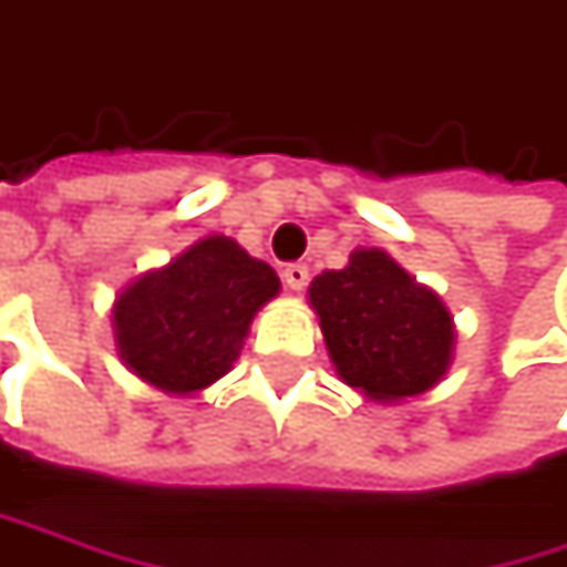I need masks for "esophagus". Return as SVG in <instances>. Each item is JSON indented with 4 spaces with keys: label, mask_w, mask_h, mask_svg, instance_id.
Listing matches in <instances>:
<instances>
[{
    "label": "esophagus",
    "mask_w": 567,
    "mask_h": 567,
    "mask_svg": "<svg viewBox=\"0 0 567 567\" xmlns=\"http://www.w3.org/2000/svg\"><path fill=\"white\" fill-rule=\"evenodd\" d=\"M282 279H285V285L291 288V291H301V288L308 285V266H301V262H291V266H285Z\"/></svg>",
    "instance_id": "34e87169"
}]
</instances>
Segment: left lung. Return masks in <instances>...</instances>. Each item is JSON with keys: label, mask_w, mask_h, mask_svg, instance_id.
I'll list each match as a JSON object with an SVG mask.
<instances>
[{"label": "left lung", "mask_w": 567, "mask_h": 567, "mask_svg": "<svg viewBox=\"0 0 567 567\" xmlns=\"http://www.w3.org/2000/svg\"><path fill=\"white\" fill-rule=\"evenodd\" d=\"M337 377L373 402L435 389L454 360V318L435 288L415 282L386 249H353L343 269L308 285Z\"/></svg>", "instance_id": "8db88e82"}]
</instances>
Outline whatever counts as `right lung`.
<instances>
[{"instance_id":"right-lung-1","label":"right lung","mask_w":567,"mask_h":567,"mask_svg":"<svg viewBox=\"0 0 567 567\" xmlns=\"http://www.w3.org/2000/svg\"><path fill=\"white\" fill-rule=\"evenodd\" d=\"M282 291L276 269L236 239L210 233L113 301L116 353L165 395H197L227 377L252 318Z\"/></svg>"}]
</instances>
